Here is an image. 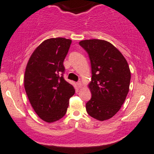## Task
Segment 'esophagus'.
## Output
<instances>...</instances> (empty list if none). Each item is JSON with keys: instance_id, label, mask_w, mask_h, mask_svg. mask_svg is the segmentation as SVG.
<instances>
[{"instance_id": "esophagus-1", "label": "esophagus", "mask_w": 154, "mask_h": 154, "mask_svg": "<svg viewBox=\"0 0 154 154\" xmlns=\"http://www.w3.org/2000/svg\"><path fill=\"white\" fill-rule=\"evenodd\" d=\"M77 85L79 88H82V84L80 81L78 82H77Z\"/></svg>"}]
</instances>
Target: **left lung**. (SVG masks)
I'll use <instances>...</instances> for the list:
<instances>
[{
    "label": "left lung",
    "instance_id": "left-lung-1",
    "mask_svg": "<svg viewBox=\"0 0 154 154\" xmlns=\"http://www.w3.org/2000/svg\"><path fill=\"white\" fill-rule=\"evenodd\" d=\"M88 53L91 81L88 87L91 98L86 110L95 119H109L119 112L129 90L131 72L125 57L116 47L104 40L79 42Z\"/></svg>",
    "mask_w": 154,
    "mask_h": 154
}]
</instances>
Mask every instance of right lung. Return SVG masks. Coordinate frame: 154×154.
I'll list each match as a JSON object with an SVG mask.
<instances>
[{
    "label": "right lung",
    "mask_w": 154,
    "mask_h": 154,
    "mask_svg": "<svg viewBox=\"0 0 154 154\" xmlns=\"http://www.w3.org/2000/svg\"><path fill=\"white\" fill-rule=\"evenodd\" d=\"M72 40L50 38L37 47L29 59L24 76V87L28 100L38 116L48 123L65 115L72 85L63 78L64 60Z\"/></svg>",
    "instance_id": "right-lung-1"
}]
</instances>
